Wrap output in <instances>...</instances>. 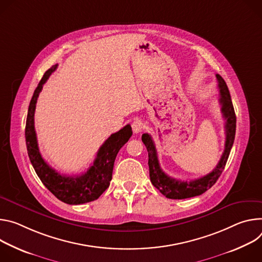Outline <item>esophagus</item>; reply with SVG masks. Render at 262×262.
I'll list each match as a JSON object with an SVG mask.
<instances>
[{"label":"esophagus","instance_id":"obj_1","mask_svg":"<svg viewBox=\"0 0 262 262\" xmlns=\"http://www.w3.org/2000/svg\"><path fill=\"white\" fill-rule=\"evenodd\" d=\"M132 130L134 133H139L141 132L142 128H143V125H142V122L140 119H135L133 122H132Z\"/></svg>","mask_w":262,"mask_h":262}]
</instances>
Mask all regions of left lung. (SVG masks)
I'll return each mask as SVG.
<instances>
[{"instance_id": "obj_1", "label": "left lung", "mask_w": 262, "mask_h": 262, "mask_svg": "<svg viewBox=\"0 0 262 262\" xmlns=\"http://www.w3.org/2000/svg\"><path fill=\"white\" fill-rule=\"evenodd\" d=\"M215 76L219 83L217 86L220 90V103L222 105V112L226 120V141L224 153L216 167H214V169L211 172L207 173L206 176H203L199 179L190 181H181L167 176L160 167L157 151L151 135L148 133H144L141 136V140L144 143V146H146L149 153L148 164L151 182L163 195H165L168 199L182 200L204 193L217 181L227 163L230 151L234 142L236 130V115L225 80L219 74H216Z\"/></svg>"}]
</instances>
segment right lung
<instances>
[{"label": "right lung", "instance_id": "obj_1", "mask_svg": "<svg viewBox=\"0 0 262 262\" xmlns=\"http://www.w3.org/2000/svg\"><path fill=\"white\" fill-rule=\"evenodd\" d=\"M58 64L49 69L34 91L26 121V144L28 155L43 185L60 201L79 205L97 200L110 185L114 160L119 151L132 135L130 125L111 134L98 151L94 164L80 176H66L52 168L41 157L34 128V112L42 86Z\"/></svg>", "mask_w": 262, "mask_h": 262}]
</instances>
